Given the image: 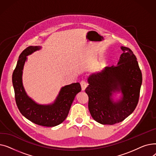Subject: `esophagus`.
I'll list each match as a JSON object with an SVG mask.
<instances>
[{"label":"esophagus","mask_w":156,"mask_h":156,"mask_svg":"<svg viewBox=\"0 0 156 156\" xmlns=\"http://www.w3.org/2000/svg\"><path fill=\"white\" fill-rule=\"evenodd\" d=\"M80 85H81V90H82L83 91V90H85V88H87V82L85 81H81V83H80Z\"/></svg>","instance_id":"34e87169"}]
</instances>
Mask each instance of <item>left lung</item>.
Masks as SVG:
<instances>
[{"instance_id":"1","label":"left lung","mask_w":156,"mask_h":156,"mask_svg":"<svg viewBox=\"0 0 156 156\" xmlns=\"http://www.w3.org/2000/svg\"><path fill=\"white\" fill-rule=\"evenodd\" d=\"M121 48L123 53L118 65L90 76L85 89L91 116L102 125H112L125 119L135 109L140 97L142 75L136 57L130 48ZM119 91L122 99L114 103L112 94Z\"/></svg>"}]
</instances>
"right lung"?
I'll return each mask as SVG.
<instances>
[{
    "label": "right lung",
    "instance_id": "1",
    "mask_svg": "<svg viewBox=\"0 0 156 156\" xmlns=\"http://www.w3.org/2000/svg\"><path fill=\"white\" fill-rule=\"evenodd\" d=\"M40 46H30L21 52L12 73V84L18 108L28 120L40 126L52 127L62 122L68 113L76 95L81 90L79 83L62 87L54 103L39 105L26 94L22 83V73L27 56L39 50Z\"/></svg>",
    "mask_w": 156,
    "mask_h": 156
}]
</instances>
